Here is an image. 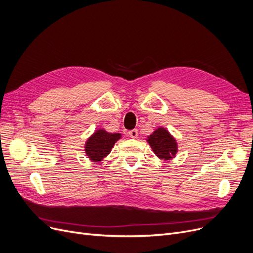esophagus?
<instances>
[{
  "mask_svg": "<svg viewBox=\"0 0 253 253\" xmlns=\"http://www.w3.org/2000/svg\"><path fill=\"white\" fill-rule=\"evenodd\" d=\"M128 135H129V137H130V138H133V139L138 138V129H137V128H135V129H131V130H129V131H128Z\"/></svg>",
  "mask_w": 253,
  "mask_h": 253,
  "instance_id": "esophagus-1",
  "label": "esophagus"
}]
</instances>
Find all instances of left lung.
<instances>
[{
    "label": "left lung",
    "mask_w": 253,
    "mask_h": 253,
    "mask_svg": "<svg viewBox=\"0 0 253 253\" xmlns=\"http://www.w3.org/2000/svg\"><path fill=\"white\" fill-rule=\"evenodd\" d=\"M147 142L159 159L169 161L175 158L178 150L177 142L166 128H156L150 136H148Z\"/></svg>",
    "instance_id": "8db88e82"
}]
</instances>
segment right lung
<instances>
[{"instance_id": "obj_1", "label": "right lung", "mask_w": 253, "mask_h": 253, "mask_svg": "<svg viewBox=\"0 0 253 253\" xmlns=\"http://www.w3.org/2000/svg\"><path fill=\"white\" fill-rule=\"evenodd\" d=\"M122 138L119 133H108L107 130L100 128L86 140L84 150L91 162L100 163L109 154L114 144Z\"/></svg>"}]
</instances>
